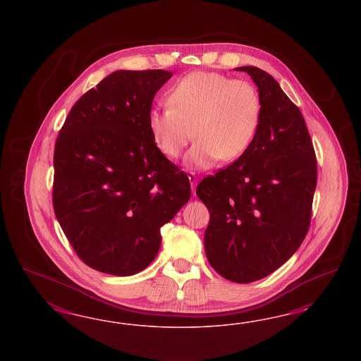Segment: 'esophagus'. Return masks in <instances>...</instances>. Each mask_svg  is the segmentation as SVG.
I'll return each instance as SVG.
<instances>
[{"mask_svg":"<svg viewBox=\"0 0 361 361\" xmlns=\"http://www.w3.org/2000/svg\"><path fill=\"white\" fill-rule=\"evenodd\" d=\"M188 178H189V181H190V188H192V192L193 193H196V186H197V177L195 173H189L188 175Z\"/></svg>","mask_w":361,"mask_h":361,"instance_id":"esophagus-1","label":"esophagus"}]
</instances>
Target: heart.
Instances as JSON below:
<instances>
[{"instance_id":"b5f03b06","label":"heart","mask_w":361,"mask_h":361,"mask_svg":"<svg viewBox=\"0 0 361 361\" xmlns=\"http://www.w3.org/2000/svg\"><path fill=\"white\" fill-rule=\"evenodd\" d=\"M169 104L149 112L153 142L165 157L177 159L195 136L196 144L185 159L195 169L208 168L217 159L233 161L246 152L262 109L250 82L208 71L183 78L172 88Z\"/></svg>"}]
</instances>
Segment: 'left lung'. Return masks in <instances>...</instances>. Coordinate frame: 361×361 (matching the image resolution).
<instances>
[{
	"mask_svg": "<svg viewBox=\"0 0 361 361\" xmlns=\"http://www.w3.org/2000/svg\"><path fill=\"white\" fill-rule=\"evenodd\" d=\"M255 82L261 119L247 151L197 186L210 221L204 245L225 279L250 283L281 267L302 245L317 188L314 145L300 109L270 74L237 67Z\"/></svg>",
	"mask_w": 361,
	"mask_h": 361,
	"instance_id": "left-lung-1",
	"label": "left lung"
}]
</instances>
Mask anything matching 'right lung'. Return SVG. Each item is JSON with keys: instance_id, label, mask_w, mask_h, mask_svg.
I'll return each mask as SVG.
<instances>
[{"instance_id": "right-lung-1", "label": "right lung", "mask_w": 361, "mask_h": 361, "mask_svg": "<svg viewBox=\"0 0 361 361\" xmlns=\"http://www.w3.org/2000/svg\"><path fill=\"white\" fill-rule=\"evenodd\" d=\"M172 73L119 70L73 106L55 142V217L78 257L116 276L157 255L160 228L190 198L188 176L153 142L152 100Z\"/></svg>"}]
</instances>
